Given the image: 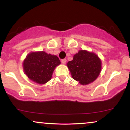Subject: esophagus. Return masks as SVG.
<instances>
[{
	"mask_svg": "<svg viewBox=\"0 0 130 130\" xmlns=\"http://www.w3.org/2000/svg\"><path fill=\"white\" fill-rule=\"evenodd\" d=\"M61 62H62V63H63V64H65V63H66V62H67V59H62V61H61Z\"/></svg>",
	"mask_w": 130,
	"mask_h": 130,
	"instance_id": "1",
	"label": "esophagus"
}]
</instances>
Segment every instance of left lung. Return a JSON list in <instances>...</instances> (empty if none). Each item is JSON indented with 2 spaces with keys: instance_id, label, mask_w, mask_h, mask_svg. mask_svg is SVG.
Listing matches in <instances>:
<instances>
[{
  "instance_id": "left-lung-1",
  "label": "left lung",
  "mask_w": 130,
  "mask_h": 130,
  "mask_svg": "<svg viewBox=\"0 0 130 130\" xmlns=\"http://www.w3.org/2000/svg\"><path fill=\"white\" fill-rule=\"evenodd\" d=\"M67 65L73 78L82 85L93 82L101 70V61L97 55L86 50L79 51Z\"/></svg>"
}]
</instances>
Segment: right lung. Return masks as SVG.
Listing matches in <instances>:
<instances>
[{"label":"right lung","mask_w":130,"mask_h":130,"mask_svg":"<svg viewBox=\"0 0 130 130\" xmlns=\"http://www.w3.org/2000/svg\"><path fill=\"white\" fill-rule=\"evenodd\" d=\"M60 64L57 56L44 51L32 52L24 60L23 69L30 79L44 84L51 79L55 68Z\"/></svg>","instance_id":"add662e5"}]
</instances>
